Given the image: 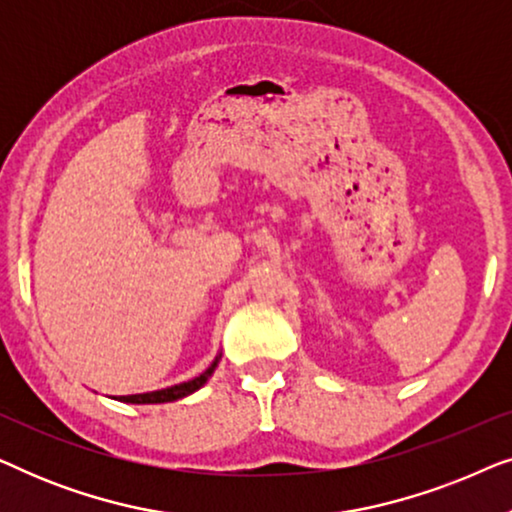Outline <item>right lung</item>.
<instances>
[{"instance_id":"add662e5","label":"right lung","mask_w":512,"mask_h":512,"mask_svg":"<svg viewBox=\"0 0 512 512\" xmlns=\"http://www.w3.org/2000/svg\"><path fill=\"white\" fill-rule=\"evenodd\" d=\"M216 363H219V356H216V361L205 370V373L198 375V377H193V380L174 384V387H167V389H160V391H149V394L118 396V401H123V403H170V401H177V398H184L188 394H193V391H198L202 384L209 380V375L214 373Z\"/></svg>"}]
</instances>
